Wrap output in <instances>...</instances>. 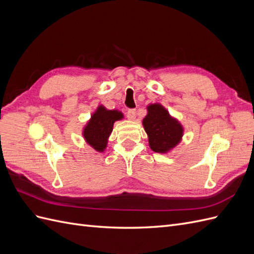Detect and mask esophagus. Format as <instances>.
Segmentation results:
<instances>
[{
	"instance_id": "34e87169",
	"label": "esophagus",
	"mask_w": 254,
	"mask_h": 254,
	"mask_svg": "<svg viewBox=\"0 0 254 254\" xmlns=\"http://www.w3.org/2000/svg\"><path fill=\"white\" fill-rule=\"evenodd\" d=\"M136 117V111L134 109H129L127 111V118L131 121H134Z\"/></svg>"
}]
</instances>
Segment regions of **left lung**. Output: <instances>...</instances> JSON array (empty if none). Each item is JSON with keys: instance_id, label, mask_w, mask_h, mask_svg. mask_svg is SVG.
Masks as SVG:
<instances>
[{"instance_id": "1", "label": "left lung", "mask_w": 254, "mask_h": 254, "mask_svg": "<svg viewBox=\"0 0 254 254\" xmlns=\"http://www.w3.org/2000/svg\"><path fill=\"white\" fill-rule=\"evenodd\" d=\"M147 112L143 120V126L148 135L149 147L160 153L170 151L181 141L183 127L171 117L162 105H149Z\"/></svg>"}]
</instances>
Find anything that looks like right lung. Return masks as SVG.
<instances>
[{"label": "right lung", "instance_id": "right-lung-1", "mask_svg": "<svg viewBox=\"0 0 254 254\" xmlns=\"http://www.w3.org/2000/svg\"><path fill=\"white\" fill-rule=\"evenodd\" d=\"M122 119V112L107 110L104 106H99L83 128L82 134L84 140L95 150L99 152L104 151L108 143V137L112 132L114 122Z\"/></svg>", "mask_w": 254, "mask_h": 254}]
</instances>
